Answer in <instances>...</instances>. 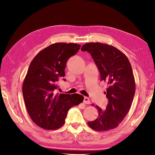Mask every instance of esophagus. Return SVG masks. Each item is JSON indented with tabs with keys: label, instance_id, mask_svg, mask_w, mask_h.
Wrapping results in <instances>:
<instances>
[{
	"label": "esophagus",
	"instance_id": "1",
	"mask_svg": "<svg viewBox=\"0 0 155 155\" xmlns=\"http://www.w3.org/2000/svg\"><path fill=\"white\" fill-rule=\"evenodd\" d=\"M83 103L84 104H89L91 103V101H90V99L88 98V97H85L84 98V100H83Z\"/></svg>",
	"mask_w": 155,
	"mask_h": 155
}]
</instances>
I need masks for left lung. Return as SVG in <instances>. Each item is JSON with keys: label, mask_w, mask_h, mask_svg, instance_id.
Returning <instances> with one entry per match:
<instances>
[{"label": "left lung", "mask_w": 155, "mask_h": 155, "mask_svg": "<svg viewBox=\"0 0 155 155\" xmlns=\"http://www.w3.org/2000/svg\"><path fill=\"white\" fill-rule=\"evenodd\" d=\"M91 54L100 72L101 80L108 84L104 92L108 103L102 110L97 106L98 117L88 122L96 131H107L118 126L129 111L135 93V81L129 61L116 47L100 42H88L81 48Z\"/></svg>", "instance_id": "left-lung-1"}]
</instances>
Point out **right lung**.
<instances>
[{
  "label": "right lung",
  "mask_w": 155,
  "mask_h": 155,
  "mask_svg": "<svg viewBox=\"0 0 155 155\" xmlns=\"http://www.w3.org/2000/svg\"><path fill=\"white\" fill-rule=\"evenodd\" d=\"M80 48L76 43L51 45L39 52L29 66L22 84L23 97L32 120L44 129L61 128L68 110L83 101L81 94L54 93L57 81L65 76L68 58Z\"/></svg>",
  "instance_id": "add662e5"
}]
</instances>
